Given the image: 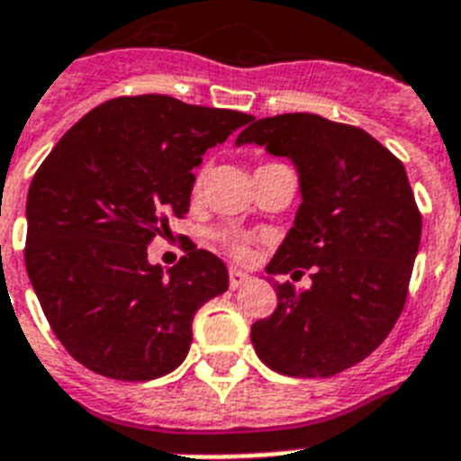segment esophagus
<instances>
[{
	"label": "esophagus",
	"instance_id": "esophagus-1",
	"mask_svg": "<svg viewBox=\"0 0 461 461\" xmlns=\"http://www.w3.org/2000/svg\"><path fill=\"white\" fill-rule=\"evenodd\" d=\"M246 282H249V273L239 270V267H231V270H230V287L237 289V287H241V285H246Z\"/></svg>",
	"mask_w": 461,
	"mask_h": 461
}]
</instances>
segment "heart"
Segmentation results:
<instances>
[{"instance_id":"heart-1","label":"heart","mask_w":461,"mask_h":461,"mask_svg":"<svg viewBox=\"0 0 461 461\" xmlns=\"http://www.w3.org/2000/svg\"><path fill=\"white\" fill-rule=\"evenodd\" d=\"M198 186H201V176L195 179V188ZM220 241H222V246L231 253V256H237V258L249 256V244H246L241 237H237V234H220Z\"/></svg>"}]
</instances>
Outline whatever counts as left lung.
Masks as SVG:
<instances>
[{"mask_svg": "<svg viewBox=\"0 0 461 461\" xmlns=\"http://www.w3.org/2000/svg\"><path fill=\"white\" fill-rule=\"evenodd\" d=\"M292 159L302 205L267 275H302L311 287L275 285L277 308L251 325L267 368L330 378L364 361L400 318L411 280L421 212L400 159L371 133L318 114L253 119L237 146Z\"/></svg>", "mask_w": 461, "mask_h": 461, "instance_id": "1", "label": "left lung"}]
</instances>
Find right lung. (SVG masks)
<instances>
[{"mask_svg": "<svg viewBox=\"0 0 461 461\" xmlns=\"http://www.w3.org/2000/svg\"><path fill=\"white\" fill-rule=\"evenodd\" d=\"M251 114L169 95L107 100L76 122L28 188L25 270L64 349L114 380L186 358L195 311L230 287L215 253L162 270L148 244L191 205L194 169Z\"/></svg>", "mask_w": 461, "mask_h": 461, "instance_id": "1", "label": "right lung"}]
</instances>
